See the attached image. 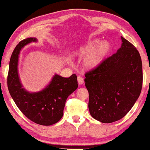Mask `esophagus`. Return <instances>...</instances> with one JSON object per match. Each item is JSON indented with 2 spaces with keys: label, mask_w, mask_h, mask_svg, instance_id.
Wrapping results in <instances>:
<instances>
[{
  "label": "esophagus",
  "mask_w": 150,
  "mask_h": 150,
  "mask_svg": "<svg viewBox=\"0 0 150 150\" xmlns=\"http://www.w3.org/2000/svg\"><path fill=\"white\" fill-rule=\"evenodd\" d=\"M77 81H78L79 84H84V79H83L81 76H79L77 77Z\"/></svg>",
  "instance_id": "esophagus-1"
}]
</instances>
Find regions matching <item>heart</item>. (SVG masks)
I'll use <instances>...</instances> for the list:
<instances>
[{
    "mask_svg": "<svg viewBox=\"0 0 150 150\" xmlns=\"http://www.w3.org/2000/svg\"><path fill=\"white\" fill-rule=\"evenodd\" d=\"M112 45L108 41H100L98 39L90 41L81 46L76 51L80 57H85L84 66L88 70L96 69L101 64L110 52Z\"/></svg>",
    "mask_w": 150,
    "mask_h": 150,
    "instance_id": "obj_1",
    "label": "heart"
}]
</instances>
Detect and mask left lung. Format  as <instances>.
<instances>
[{
	"mask_svg": "<svg viewBox=\"0 0 150 150\" xmlns=\"http://www.w3.org/2000/svg\"><path fill=\"white\" fill-rule=\"evenodd\" d=\"M115 54L96 69L85 74L88 107L94 119L111 123L122 119L140 96L143 81L142 62L136 47L121 37Z\"/></svg>",
	"mask_w": 150,
	"mask_h": 150,
	"instance_id": "8db88e82",
	"label": "left lung"
}]
</instances>
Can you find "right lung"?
<instances>
[{"label":"right lung","instance_id":"right-lung-1","mask_svg":"<svg viewBox=\"0 0 150 150\" xmlns=\"http://www.w3.org/2000/svg\"><path fill=\"white\" fill-rule=\"evenodd\" d=\"M35 38H28L20 41L13 51L9 62L7 84L11 98L20 111L35 123L51 125L58 122L63 115L67 98L78 87L77 76L69 78L55 74L50 84L36 93H30L23 87L18 74V60L22 48Z\"/></svg>","mask_w":150,"mask_h":150}]
</instances>
